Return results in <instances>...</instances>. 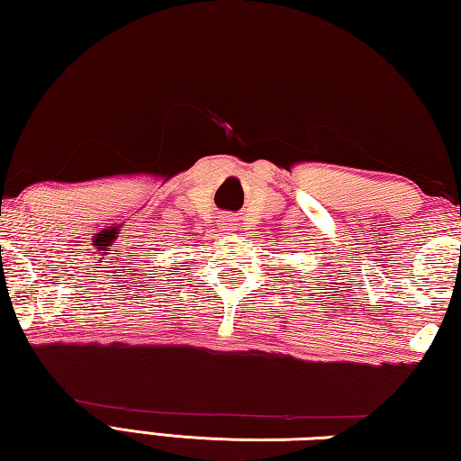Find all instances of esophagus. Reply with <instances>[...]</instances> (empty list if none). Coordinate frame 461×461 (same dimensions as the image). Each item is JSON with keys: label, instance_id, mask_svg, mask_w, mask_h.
<instances>
[{"label": "esophagus", "instance_id": "34e87169", "mask_svg": "<svg viewBox=\"0 0 461 461\" xmlns=\"http://www.w3.org/2000/svg\"><path fill=\"white\" fill-rule=\"evenodd\" d=\"M233 221H236V220H233V217H225L221 225H223V228H231V225H236Z\"/></svg>", "mask_w": 461, "mask_h": 461}]
</instances>
